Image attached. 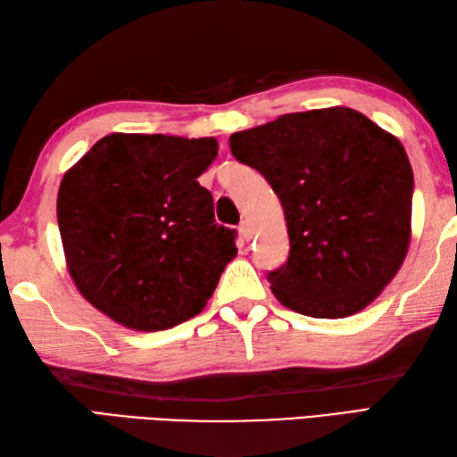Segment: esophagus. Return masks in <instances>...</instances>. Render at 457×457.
I'll return each mask as SVG.
<instances>
[{"label": "esophagus", "mask_w": 457, "mask_h": 457, "mask_svg": "<svg viewBox=\"0 0 457 457\" xmlns=\"http://www.w3.org/2000/svg\"><path fill=\"white\" fill-rule=\"evenodd\" d=\"M239 236L244 237L245 241H249L251 239V236H253V231H251V226L247 221H241V226H239Z\"/></svg>", "instance_id": "34e87169"}]
</instances>
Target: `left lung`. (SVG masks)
I'll return each mask as SVG.
<instances>
[{
    "label": "left lung",
    "mask_w": 457,
    "mask_h": 457,
    "mask_svg": "<svg viewBox=\"0 0 457 457\" xmlns=\"http://www.w3.org/2000/svg\"><path fill=\"white\" fill-rule=\"evenodd\" d=\"M229 149L283 204L290 253L267 277L278 303L312 318L371 304L411 245L414 180L403 143L334 105L237 131Z\"/></svg>",
    "instance_id": "left-lung-1"
}]
</instances>
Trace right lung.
<instances>
[{
    "label": "right lung",
    "mask_w": 457,
    "mask_h": 457,
    "mask_svg": "<svg viewBox=\"0 0 457 457\" xmlns=\"http://www.w3.org/2000/svg\"><path fill=\"white\" fill-rule=\"evenodd\" d=\"M213 137L110 133L64 172L56 198L66 269L113 322L159 332L200 314L237 255L198 177Z\"/></svg>",
    "instance_id": "obj_1"
}]
</instances>
